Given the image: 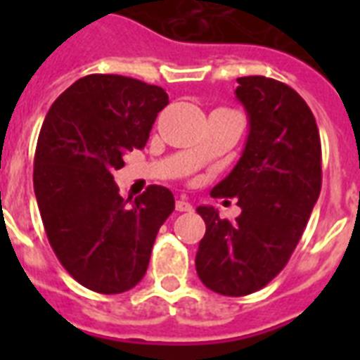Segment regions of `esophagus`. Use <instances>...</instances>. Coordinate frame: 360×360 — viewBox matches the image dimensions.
<instances>
[{
  "mask_svg": "<svg viewBox=\"0 0 360 360\" xmlns=\"http://www.w3.org/2000/svg\"><path fill=\"white\" fill-rule=\"evenodd\" d=\"M175 209H177L179 213H191L192 203L186 202L185 198H181V200H177V202H175Z\"/></svg>",
  "mask_w": 360,
  "mask_h": 360,
  "instance_id": "obj_1",
  "label": "esophagus"
}]
</instances>
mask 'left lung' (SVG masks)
Listing matches in <instances>:
<instances>
[{"mask_svg":"<svg viewBox=\"0 0 360 360\" xmlns=\"http://www.w3.org/2000/svg\"><path fill=\"white\" fill-rule=\"evenodd\" d=\"M237 84L248 138L211 196L237 198L240 214L230 222L211 205L196 209L205 220L198 276L228 297L262 290L285 267L321 191L319 130L301 95L265 76H243Z\"/></svg>","mask_w":360,"mask_h":360,"instance_id":"8db88e82","label":"left lung"}]
</instances>
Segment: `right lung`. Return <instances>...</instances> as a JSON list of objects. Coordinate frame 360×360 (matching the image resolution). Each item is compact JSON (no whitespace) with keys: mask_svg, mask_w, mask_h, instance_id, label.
<instances>
[{"mask_svg":"<svg viewBox=\"0 0 360 360\" xmlns=\"http://www.w3.org/2000/svg\"><path fill=\"white\" fill-rule=\"evenodd\" d=\"M168 93L120 75H89L65 89L42 123L33 186L42 224L67 273L114 295L147 271L153 243L175 209L166 186L121 198L114 172L141 149Z\"/></svg>","mask_w":360,"mask_h":360,"instance_id":"1","label":"right lung"}]
</instances>
